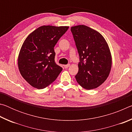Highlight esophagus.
<instances>
[{
    "label": "esophagus",
    "mask_w": 132,
    "mask_h": 132,
    "mask_svg": "<svg viewBox=\"0 0 132 132\" xmlns=\"http://www.w3.org/2000/svg\"><path fill=\"white\" fill-rule=\"evenodd\" d=\"M70 66V64H65V65H64V68L65 69L68 68Z\"/></svg>",
    "instance_id": "1"
}]
</instances>
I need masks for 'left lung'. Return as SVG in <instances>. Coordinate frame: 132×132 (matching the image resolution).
Masks as SVG:
<instances>
[{
	"label": "left lung",
	"instance_id": "8db88e82",
	"mask_svg": "<svg viewBox=\"0 0 132 132\" xmlns=\"http://www.w3.org/2000/svg\"><path fill=\"white\" fill-rule=\"evenodd\" d=\"M80 57L77 82L86 90L96 88L106 80L112 66L110 50L103 36L84 25L71 27Z\"/></svg>",
	"mask_w": 132,
	"mask_h": 132
}]
</instances>
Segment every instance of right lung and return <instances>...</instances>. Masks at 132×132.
<instances>
[{
    "label": "right lung",
    "mask_w": 132,
    "mask_h": 132,
    "mask_svg": "<svg viewBox=\"0 0 132 132\" xmlns=\"http://www.w3.org/2000/svg\"><path fill=\"white\" fill-rule=\"evenodd\" d=\"M68 26H42L32 31L23 42L18 57L20 74L33 87L45 88L62 70L55 62L54 46Z\"/></svg>",
    "instance_id": "1"
}]
</instances>
